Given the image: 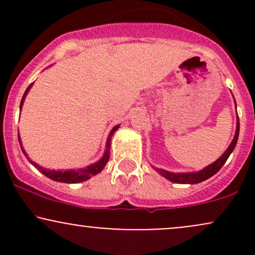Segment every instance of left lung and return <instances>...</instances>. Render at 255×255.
<instances>
[{
    "label": "left lung",
    "mask_w": 255,
    "mask_h": 255,
    "mask_svg": "<svg viewBox=\"0 0 255 255\" xmlns=\"http://www.w3.org/2000/svg\"><path fill=\"white\" fill-rule=\"evenodd\" d=\"M239 131H240V121H239V116H238V125H236V131H235V136H234L233 141L229 145V147L227 148V151L222 154L221 157L218 158L216 162H213L212 164H210L206 168H204L203 170L197 171V172H170V171H166L163 170V169H156V170L159 172L162 176H164L165 178H168L169 181L175 183H199V182H203V181L207 180L216 172L219 171V169L224 165V163L227 162V159L229 158V156L231 154V152L234 151L235 148L236 142H238L239 139Z\"/></svg>",
    "instance_id": "1"
}]
</instances>
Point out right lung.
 I'll return each instance as SVG.
<instances>
[{
	"label": "right lung",
	"instance_id": "right-lung-1",
	"mask_svg": "<svg viewBox=\"0 0 255 255\" xmlns=\"http://www.w3.org/2000/svg\"><path fill=\"white\" fill-rule=\"evenodd\" d=\"M32 85H33V84H31L30 86L27 87V90L25 91L24 96H22L21 103H20V110H21L22 104H24V101H25L26 95H27V93H28V91H30ZM118 128H119V126H116V127H114L113 129H111L109 136H108V140H107V150H105L103 157H102L101 159H99L97 163H95V164H91V165L86 166V168H83V169H78V170H66V171H61V170H49V169H45V168H43V166L38 165L37 163H34L33 160L28 158L27 153H26L25 150H24V147H22L21 140H20V136H19V135H17V139H19L20 147H21V150H22V152H24V154L26 156V158H27V159L30 160V163H31L32 165L34 166V168H37L38 170L42 172V174L45 175L46 177L51 178V180H54V181H57V182L78 183V182H83V181L89 180V178H90L91 176H93V175H97L98 172H101L102 170H103L105 164H107L108 160H109L111 136H113V134L115 133L116 130H118Z\"/></svg>",
	"mask_w": 255,
	"mask_h": 255
}]
</instances>
